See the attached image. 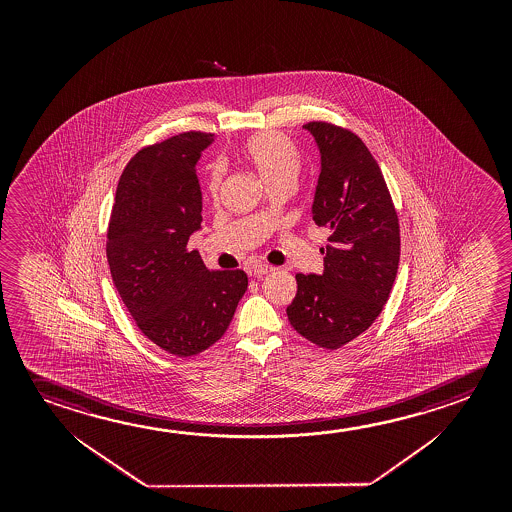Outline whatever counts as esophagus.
<instances>
[{"instance_id":"1","label":"esophagus","mask_w":512,"mask_h":512,"mask_svg":"<svg viewBox=\"0 0 512 512\" xmlns=\"http://www.w3.org/2000/svg\"><path fill=\"white\" fill-rule=\"evenodd\" d=\"M273 269H275L273 266L257 262V264H253L252 268H250V273H252L253 277H262V275H268V273H271Z\"/></svg>"}]
</instances>
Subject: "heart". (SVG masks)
<instances>
[{"instance_id": "b5f03b06", "label": "heart", "mask_w": 512, "mask_h": 512, "mask_svg": "<svg viewBox=\"0 0 512 512\" xmlns=\"http://www.w3.org/2000/svg\"><path fill=\"white\" fill-rule=\"evenodd\" d=\"M239 157L259 175L262 184H277V182H293L302 169V155L296 144L278 132H259L252 135L239 146ZM221 171L210 168L209 193H218Z\"/></svg>"}]
</instances>
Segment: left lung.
<instances>
[{
  "label": "left lung",
  "mask_w": 512,
  "mask_h": 512,
  "mask_svg": "<svg viewBox=\"0 0 512 512\" xmlns=\"http://www.w3.org/2000/svg\"><path fill=\"white\" fill-rule=\"evenodd\" d=\"M318 144L321 171L312 219L330 230L321 275H296L287 318L300 336L337 350L384 309L400 262V227L377 160L357 135L323 121L303 125Z\"/></svg>",
  "instance_id": "obj_1"
}]
</instances>
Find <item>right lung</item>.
<instances>
[{
	"instance_id": "add662e5",
	"label": "right lung",
	"mask_w": 512,
	"mask_h": 512,
	"mask_svg": "<svg viewBox=\"0 0 512 512\" xmlns=\"http://www.w3.org/2000/svg\"><path fill=\"white\" fill-rule=\"evenodd\" d=\"M214 135L185 132L135 153L119 178L107 232L110 275L151 343L176 357L227 332L248 287L241 269L209 271L187 250L202 228L196 164Z\"/></svg>"
}]
</instances>
